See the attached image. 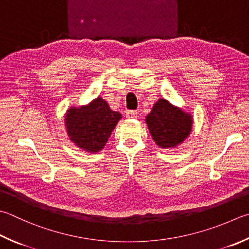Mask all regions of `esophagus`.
Masks as SVG:
<instances>
[{
    "label": "esophagus",
    "mask_w": 249,
    "mask_h": 249,
    "mask_svg": "<svg viewBox=\"0 0 249 249\" xmlns=\"http://www.w3.org/2000/svg\"><path fill=\"white\" fill-rule=\"evenodd\" d=\"M137 117H138V111L137 110H128V111H126V118L135 119Z\"/></svg>",
    "instance_id": "esophagus-1"
}]
</instances>
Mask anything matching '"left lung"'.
<instances>
[{"mask_svg": "<svg viewBox=\"0 0 249 249\" xmlns=\"http://www.w3.org/2000/svg\"><path fill=\"white\" fill-rule=\"evenodd\" d=\"M145 123L158 147L176 149L190 137L193 116L166 98H159L145 117Z\"/></svg>", "mask_w": 249, "mask_h": 249, "instance_id": "obj_1", "label": "left lung"}]
</instances>
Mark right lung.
Returning <instances> with one entry per match:
<instances>
[{"mask_svg":"<svg viewBox=\"0 0 249 249\" xmlns=\"http://www.w3.org/2000/svg\"><path fill=\"white\" fill-rule=\"evenodd\" d=\"M64 118L69 140L82 151L94 154L104 148L123 116L96 97L87 105L69 107Z\"/></svg>","mask_w":249,"mask_h":249,"instance_id":"1","label":"right lung"}]
</instances>
